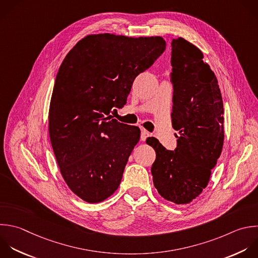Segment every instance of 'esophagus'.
<instances>
[{"mask_svg": "<svg viewBox=\"0 0 258 258\" xmlns=\"http://www.w3.org/2000/svg\"><path fill=\"white\" fill-rule=\"evenodd\" d=\"M148 136H150V133L146 130V129H144V128H141V140H146V138L148 137Z\"/></svg>", "mask_w": 258, "mask_h": 258, "instance_id": "esophagus-1", "label": "esophagus"}]
</instances>
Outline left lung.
I'll return each instance as SVG.
<instances>
[{
    "label": "left lung",
    "mask_w": 258,
    "mask_h": 258,
    "mask_svg": "<svg viewBox=\"0 0 258 258\" xmlns=\"http://www.w3.org/2000/svg\"><path fill=\"white\" fill-rule=\"evenodd\" d=\"M203 58V52L187 40L171 41V124L178 131L177 146L170 151L156 138L146 139L156 153L153 184L163 199L176 205L190 203L208 185L224 143L222 95Z\"/></svg>",
    "instance_id": "8db88e82"
}]
</instances>
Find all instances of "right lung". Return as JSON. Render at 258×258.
<instances>
[{
    "instance_id": "obj_1",
    "label": "right lung",
    "mask_w": 258,
    "mask_h": 258,
    "mask_svg": "<svg viewBox=\"0 0 258 258\" xmlns=\"http://www.w3.org/2000/svg\"><path fill=\"white\" fill-rule=\"evenodd\" d=\"M160 36L91 34L63 59L50 100L48 130L61 175L87 203H101L119 187L140 129L112 119L135 78L165 50Z\"/></svg>"
}]
</instances>
